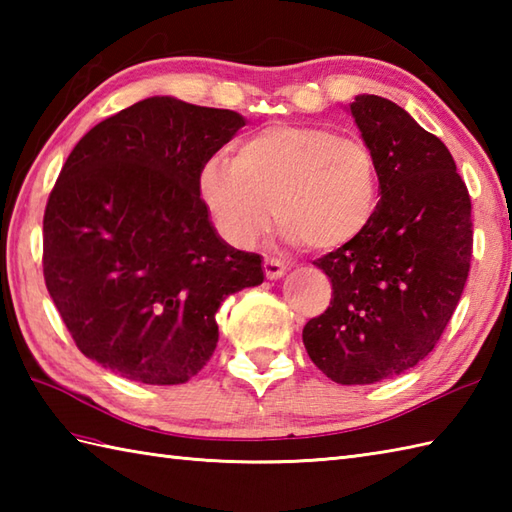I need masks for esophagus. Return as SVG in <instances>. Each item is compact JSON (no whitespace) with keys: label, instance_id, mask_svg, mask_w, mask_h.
<instances>
[{"label":"esophagus","instance_id":"esophagus-1","mask_svg":"<svg viewBox=\"0 0 512 512\" xmlns=\"http://www.w3.org/2000/svg\"><path fill=\"white\" fill-rule=\"evenodd\" d=\"M264 273H266V277H268V279H279V277H284V273H286V264H284V262H279V259H275V257H266V259H264Z\"/></svg>","mask_w":512,"mask_h":512}]
</instances>
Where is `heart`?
<instances>
[{
	"label": "heart",
	"instance_id": "b5f03b06",
	"mask_svg": "<svg viewBox=\"0 0 512 512\" xmlns=\"http://www.w3.org/2000/svg\"><path fill=\"white\" fill-rule=\"evenodd\" d=\"M202 200L226 237L253 246L275 222L308 253L350 246L374 222L380 165L365 140L319 125L275 123L213 158L200 173Z\"/></svg>",
	"mask_w": 512,
	"mask_h": 512
}]
</instances>
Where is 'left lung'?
I'll use <instances>...</instances> for the list:
<instances>
[{
	"mask_svg": "<svg viewBox=\"0 0 512 512\" xmlns=\"http://www.w3.org/2000/svg\"><path fill=\"white\" fill-rule=\"evenodd\" d=\"M380 165L374 222L350 246L319 257L328 310L303 328L321 372L372 385L427 356L447 328L471 270V195L438 136L383 96L350 105Z\"/></svg>",
	"mask_w": 512,
	"mask_h": 512,
	"instance_id": "1",
	"label": "left lung"
}]
</instances>
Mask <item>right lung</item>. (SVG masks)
Masks as SVG:
<instances>
[{"mask_svg":"<svg viewBox=\"0 0 512 512\" xmlns=\"http://www.w3.org/2000/svg\"><path fill=\"white\" fill-rule=\"evenodd\" d=\"M246 121L151 96L105 118L65 160L43 213V279L79 350L145 385L187 383L217 345L215 312L264 281L224 244L202 167Z\"/></svg>","mask_w":512,"mask_h":512,"instance_id":"add662e5","label":"right lung"}]
</instances>
